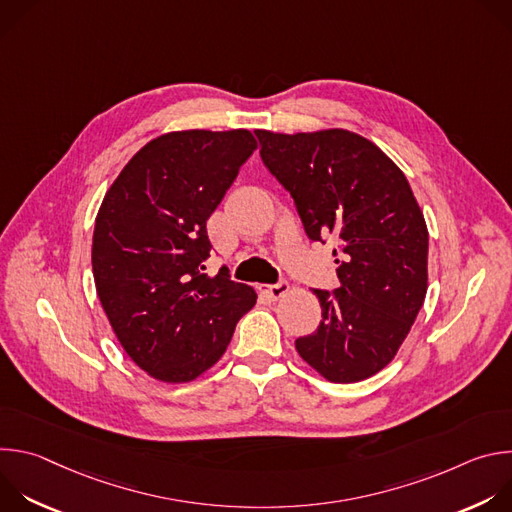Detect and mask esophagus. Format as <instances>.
<instances>
[{"mask_svg":"<svg viewBox=\"0 0 512 512\" xmlns=\"http://www.w3.org/2000/svg\"><path fill=\"white\" fill-rule=\"evenodd\" d=\"M259 291H261V294L269 296L271 300H279L289 291V283L287 281H279V283H273V285H259Z\"/></svg>","mask_w":512,"mask_h":512,"instance_id":"1","label":"esophagus"}]
</instances>
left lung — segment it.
<instances>
[{
    "instance_id": "1",
    "label": "left lung",
    "mask_w": 512,
    "mask_h": 512,
    "mask_svg": "<svg viewBox=\"0 0 512 512\" xmlns=\"http://www.w3.org/2000/svg\"><path fill=\"white\" fill-rule=\"evenodd\" d=\"M261 160L294 198L312 241H338L340 285L314 289L322 320L296 340L332 383L377 375L407 338L427 291V225L399 166L346 129L255 131Z\"/></svg>"
}]
</instances>
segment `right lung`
Returning a JSON list of instances; mask_svg holds the SVG:
<instances>
[{"mask_svg":"<svg viewBox=\"0 0 512 512\" xmlns=\"http://www.w3.org/2000/svg\"><path fill=\"white\" fill-rule=\"evenodd\" d=\"M257 150L249 129L164 133L125 164L93 233V275L109 324L141 371L190 383L218 362L255 289L210 257L206 221Z\"/></svg>","mask_w":512,"mask_h":512,"instance_id":"add662e5","label":"right lung"}]
</instances>
